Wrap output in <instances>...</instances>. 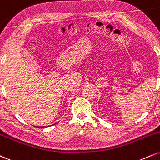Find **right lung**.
<instances>
[{
    "mask_svg": "<svg viewBox=\"0 0 160 160\" xmlns=\"http://www.w3.org/2000/svg\"><path fill=\"white\" fill-rule=\"evenodd\" d=\"M38 128H45V127H38Z\"/></svg>",
    "mask_w": 160,
    "mask_h": 160,
    "instance_id": "obj_1",
    "label": "right lung"
}]
</instances>
